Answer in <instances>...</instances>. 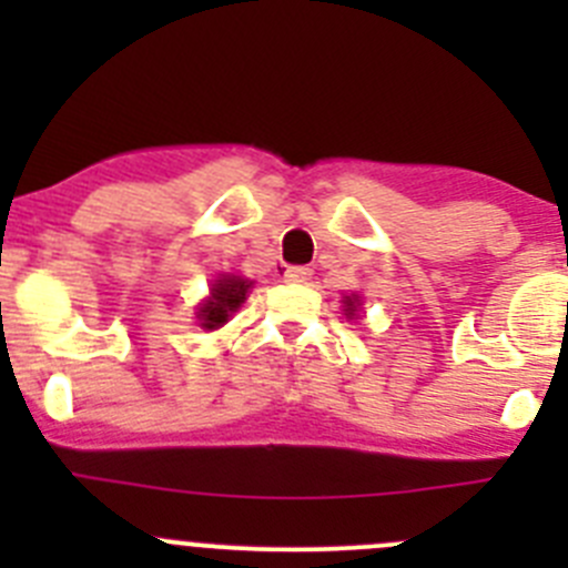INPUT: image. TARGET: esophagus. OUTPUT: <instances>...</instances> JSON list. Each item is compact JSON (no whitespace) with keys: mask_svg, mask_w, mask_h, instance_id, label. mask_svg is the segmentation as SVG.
I'll list each match as a JSON object with an SVG mask.
<instances>
[{"mask_svg":"<svg viewBox=\"0 0 568 568\" xmlns=\"http://www.w3.org/2000/svg\"><path fill=\"white\" fill-rule=\"evenodd\" d=\"M311 277H313V272H311V268H305V266H288V268H285V280H288V283L305 285V283H311Z\"/></svg>","mask_w":568,"mask_h":568,"instance_id":"1","label":"esophagus"}]
</instances>
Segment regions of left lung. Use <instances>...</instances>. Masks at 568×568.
<instances>
[{"label":"left lung","instance_id":"left-lung-1","mask_svg":"<svg viewBox=\"0 0 568 568\" xmlns=\"http://www.w3.org/2000/svg\"><path fill=\"white\" fill-rule=\"evenodd\" d=\"M346 307H348V311H354V302L346 300Z\"/></svg>","mask_w":568,"mask_h":568}]
</instances>
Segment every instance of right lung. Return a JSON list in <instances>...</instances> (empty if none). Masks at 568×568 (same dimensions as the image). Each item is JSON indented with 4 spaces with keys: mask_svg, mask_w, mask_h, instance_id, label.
<instances>
[{
    "mask_svg": "<svg viewBox=\"0 0 568 568\" xmlns=\"http://www.w3.org/2000/svg\"><path fill=\"white\" fill-rule=\"evenodd\" d=\"M250 280L242 277H220L211 288V296L205 300V305L200 307V321H203L205 329H214V326L225 324L231 313H236L242 307V302L247 300V291H250Z\"/></svg>",
    "mask_w": 568,
    "mask_h": 568,
    "instance_id": "right-lung-1",
    "label": "right lung"
}]
</instances>
